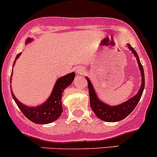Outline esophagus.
<instances>
[{
  "label": "esophagus",
  "mask_w": 157,
  "mask_h": 157,
  "mask_svg": "<svg viewBox=\"0 0 157 157\" xmlns=\"http://www.w3.org/2000/svg\"><path fill=\"white\" fill-rule=\"evenodd\" d=\"M85 73V69L83 67H78L76 69V74L78 75H82Z\"/></svg>",
  "instance_id": "obj_1"
}]
</instances>
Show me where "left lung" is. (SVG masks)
I'll return each mask as SVG.
<instances>
[{"label": "left lung", "mask_w": 157, "mask_h": 157, "mask_svg": "<svg viewBox=\"0 0 157 157\" xmlns=\"http://www.w3.org/2000/svg\"><path fill=\"white\" fill-rule=\"evenodd\" d=\"M127 46L136 57L139 69H140V74H141V85H140V88L138 93H137V94L135 95L133 98H131L130 99L128 100L125 102L121 103V104L116 105V106H110V105L104 103L98 98L91 82L88 77H86L87 81H88L90 107H91L92 110H93L95 115L103 121L113 122H118V121H121L125 119L136 107L140 98H141L142 94H143L145 85L144 72L143 67L140 63L139 56H138V54L135 51V50L129 44H127Z\"/></svg>", "instance_id": "obj_1"}]
</instances>
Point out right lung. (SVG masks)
<instances>
[{
    "label": "right lung",
    "instance_id": "add662e5",
    "mask_svg": "<svg viewBox=\"0 0 157 157\" xmlns=\"http://www.w3.org/2000/svg\"><path fill=\"white\" fill-rule=\"evenodd\" d=\"M32 38H27L25 41V44H28L32 41ZM21 53L17 55L15 61L13 63V66L17 59H18L20 56ZM13 75V71L10 76V82L11 77ZM75 77V72H71V73L67 74L64 76L61 77L57 79V81L55 83L54 88H53L52 93H51L50 98L45 101L42 104L37 106H28L22 104L20 101H19L13 94H12L13 98L15 101L16 103L17 104L24 116L32 121V122L36 124H48L56 121L59 116H61L63 113L62 108V101L61 98L63 96V91L65 88L72 84V81ZM12 91V90H11Z\"/></svg>",
    "mask_w": 157,
    "mask_h": 157
}]
</instances>
